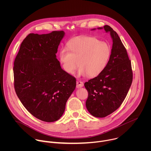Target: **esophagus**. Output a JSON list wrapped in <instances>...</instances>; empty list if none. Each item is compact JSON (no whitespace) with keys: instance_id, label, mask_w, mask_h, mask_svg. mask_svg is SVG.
<instances>
[{"instance_id":"1","label":"esophagus","mask_w":151,"mask_h":151,"mask_svg":"<svg viewBox=\"0 0 151 151\" xmlns=\"http://www.w3.org/2000/svg\"><path fill=\"white\" fill-rule=\"evenodd\" d=\"M83 86V83L80 80H77V81H76V88H79L82 87Z\"/></svg>"}]
</instances>
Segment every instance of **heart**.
Returning <instances> with one entry per match:
<instances>
[{
  "instance_id": "b5f03b06",
  "label": "heart",
  "mask_w": 151,
  "mask_h": 151,
  "mask_svg": "<svg viewBox=\"0 0 151 151\" xmlns=\"http://www.w3.org/2000/svg\"><path fill=\"white\" fill-rule=\"evenodd\" d=\"M111 54V48L107 42L94 37L82 36L69 42L68 48H62L59 59L68 74H73L79 65V75L94 78L104 70Z\"/></svg>"
}]
</instances>
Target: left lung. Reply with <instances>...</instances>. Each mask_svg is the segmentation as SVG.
<instances>
[{"label":"left lung","instance_id":"1","mask_svg":"<svg viewBox=\"0 0 151 151\" xmlns=\"http://www.w3.org/2000/svg\"><path fill=\"white\" fill-rule=\"evenodd\" d=\"M97 29L109 32L113 44L104 70L84 83L88 93L85 104L91 115L104 118L115 111L122 103L131 87L133 72L131 61L116 32L107 25Z\"/></svg>","mask_w":151,"mask_h":151}]
</instances>
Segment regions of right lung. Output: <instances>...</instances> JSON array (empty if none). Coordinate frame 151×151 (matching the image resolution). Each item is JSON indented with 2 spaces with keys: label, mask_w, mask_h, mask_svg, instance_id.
<instances>
[{
  "label": "right lung",
  "mask_w": 151,
  "mask_h": 151,
  "mask_svg": "<svg viewBox=\"0 0 151 151\" xmlns=\"http://www.w3.org/2000/svg\"><path fill=\"white\" fill-rule=\"evenodd\" d=\"M65 33H30L21 43L13 68L16 94L25 108L48 122L61 117L76 87V79L63 70L56 58Z\"/></svg>",
  "instance_id": "1"
}]
</instances>
